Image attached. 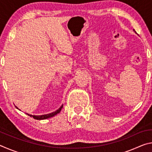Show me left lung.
<instances>
[{"label": "left lung", "mask_w": 152, "mask_h": 152, "mask_svg": "<svg viewBox=\"0 0 152 152\" xmlns=\"http://www.w3.org/2000/svg\"><path fill=\"white\" fill-rule=\"evenodd\" d=\"M133 31H135V30H134V29H133Z\"/></svg>", "instance_id": "obj_1"}]
</instances>
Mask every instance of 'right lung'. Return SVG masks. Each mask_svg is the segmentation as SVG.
Returning a JSON list of instances; mask_svg holds the SVG:
<instances>
[{"mask_svg": "<svg viewBox=\"0 0 152 152\" xmlns=\"http://www.w3.org/2000/svg\"><path fill=\"white\" fill-rule=\"evenodd\" d=\"M63 108V105H61V107L60 108V109H59L58 110H56L55 112H53V113H50V114H47V115H29V114H27L28 115H29V116H30V117H33L35 119H37V120H43V119H48V118H50V117H53V116H55L56 115H57L58 113H60V111H61V109H62ZM17 109H18V108L17 107Z\"/></svg>", "mask_w": 152, "mask_h": 152, "instance_id": "1", "label": "right lung"}]
</instances>
